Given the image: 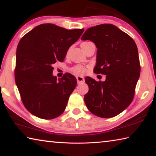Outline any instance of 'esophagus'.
<instances>
[{"instance_id":"1","label":"esophagus","mask_w":156,"mask_h":156,"mask_svg":"<svg viewBox=\"0 0 156 156\" xmlns=\"http://www.w3.org/2000/svg\"><path fill=\"white\" fill-rule=\"evenodd\" d=\"M76 80H77L78 84H81L84 83V78L83 77V76H77V77H76Z\"/></svg>"}]
</instances>
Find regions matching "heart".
<instances>
[{
  "instance_id": "1",
  "label": "heart",
  "mask_w": 156,
  "mask_h": 156,
  "mask_svg": "<svg viewBox=\"0 0 156 156\" xmlns=\"http://www.w3.org/2000/svg\"><path fill=\"white\" fill-rule=\"evenodd\" d=\"M89 43H90V42H83V43L81 44V46H83L84 44H87ZM70 71L76 75H83L86 72V68L85 67H84L83 65H78L73 66V67L71 68Z\"/></svg>"
}]
</instances>
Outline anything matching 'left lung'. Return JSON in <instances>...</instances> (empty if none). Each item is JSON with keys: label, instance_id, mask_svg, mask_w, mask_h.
<instances>
[{"label": "left lung", "instance_id": "obj_1", "mask_svg": "<svg viewBox=\"0 0 156 156\" xmlns=\"http://www.w3.org/2000/svg\"><path fill=\"white\" fill-rule=\"evenodd\" d=\"M81 40H89L98 48L94 72L106 75L105 82L85 78L89 86L84 102L89 112L103 118L123 112L133 99L140 73L138 48L133 39L112 24L89 28Z\"/></svg>", "mask_w": 156, "mask_h": 156}]
</instances>
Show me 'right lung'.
<instances>
[{"label": "right lung", "mask_w": 156, "mask_h": 156, "mask_svg": "<svg viewBox=\"0 0 156 156\" xmlns=\"http://www.w3.org/2000/svg\"><path fill=\"white\" fill-rule=\"evenodd\" d=\"M84 29L66 30L51 23L34 27L20 39L16 50L15 81L23 105L31 114L44 120L64 112L77 84L69 73L57 79L53 65L63 62L67 50Z\"/></svg>", "instance_id": "obj_1"}]
</instances>
